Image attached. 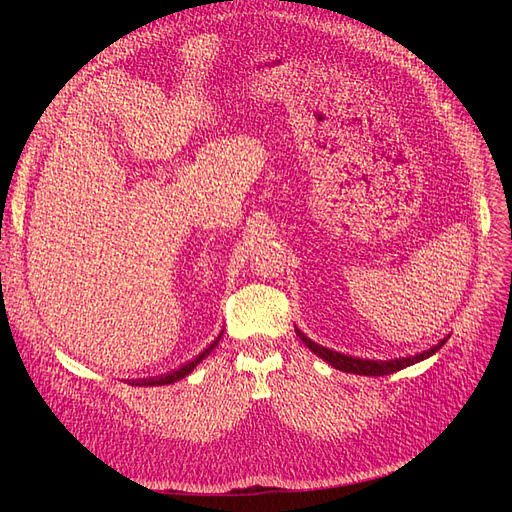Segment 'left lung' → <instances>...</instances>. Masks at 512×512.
<instances>
[{
  "label": "left lung",
  "instance_id": "obj_1",
  "mask_svg": "<svg viewBox=\"0 0 512 512\" xmlns=\"http://www.w3.org/2000/svg\"><path fill=\"white\" fill-rule=\"evenodd\" d=\"M299 335L301 342L312 350L314 354H318L320 359L327 361L331 367L339 369V371H346V374H359V376H386V374H393V371H399L404 369L408 365H414L418 361H425L429 359L431 354H436L444 344H446V337L442 339L440 344H436L433 348L421 352V354H414V356H406V359H393V361H367V359H356V356H350V354H342V352H335V350H329L324 348L316 342H312L305 333H301L299 329H294Z\"/></svg>",
  "mask_w": 512,
  "mask_h": 512
}]
</instances>
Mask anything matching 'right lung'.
Instances as JSON below:
<instances>
[{
	"label": "right lung",
	"instance_id": "1",
	"mask_svg": "<svg viewBox=\"0 0 512 512\" xmlns=\"http://www.w3.org/2000/svg\"><path fill=\"white\" fill-rule=\"evenodd\" d=\"M224 333V331H222ZM222 337V335H220ZM220 337L215 339V342L209 346V348H205L203 352H200L194 361H188L185 363L183 367H179V369H175V371H170V374H164V376H158V378H141V380H132V384L134 386H162V384H173V382H177V380H181V378H185L188 374H192V369L205 359V356H209L211 352H213V348L218 346V342H220Z\"/></svg>",
	"mask_w": 512,
	"mask_h": 512
}]
</instances>
